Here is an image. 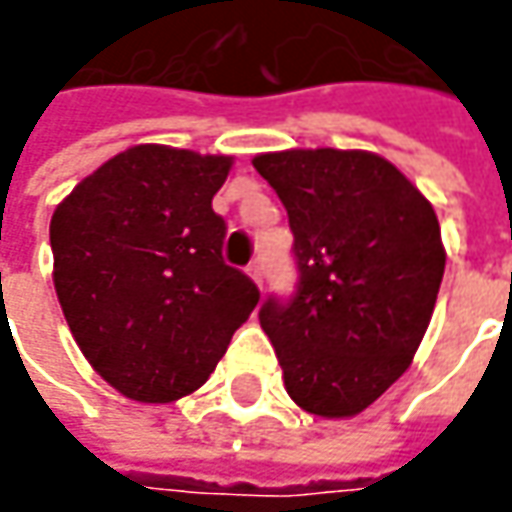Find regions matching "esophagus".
<instances>
[{"mask_svg": "<svg viewBox=\"0 0 512 512\" xmlns=\"http://www.w3.org/2000/svg\"><path fill=\"white\" fill-rule=\"evenodd\" d=\"M247 276L262 287V282H265V267H262V262H250V265H247Z\"/></svg>", "mask_w": 512, "mask_h": 512, "instance_id": "obj_1", "label": "esophagus"}]
</instances>
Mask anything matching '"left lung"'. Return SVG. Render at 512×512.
<instances>
[{"label": "left lung", "mask_w": 512, "mask_h": 512, "mask_svg": "<svg viewBox=\"0 0 512 512\" xmlns=\"http://www.w3.org/2000/svg\"><path fill=\"white\" fill-rule=\"evenodd\" d=\"M293 230L299 287L259 322L285 390L322 419L367 410L410 367L444 276L442 227L402 170L370 150L253 156Z\"/></svg>", "instance_id": "left-lung-1"}]
</instances>
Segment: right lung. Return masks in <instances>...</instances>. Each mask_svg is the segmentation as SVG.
Wrapping results in <instances>:
<instances>
[{"mask_svg": "<svg viewBox=\"0 0 512 512\" xmlns=\"http://www.w3.org/2000/svg\"><path fill=\"white\" fill-rule=\"evenodd\" d=\"M233 156L133 145L85 176L50 219L53 287L90 367L125 399L199 390L259 287L222 262L213 196Z\"/></svg>", "mask_w": 512, "mask_h": 512, "instance_id": "right-lung-1", "label": "right lung"}]
</instances>
